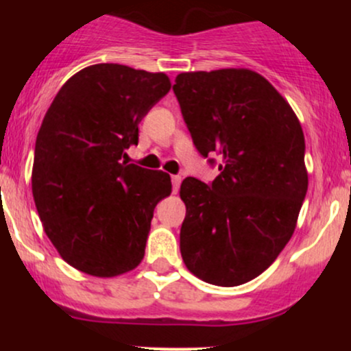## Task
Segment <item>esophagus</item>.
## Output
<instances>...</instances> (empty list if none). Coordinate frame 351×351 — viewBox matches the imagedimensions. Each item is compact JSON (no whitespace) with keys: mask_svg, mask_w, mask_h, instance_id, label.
<instances>
[{"mask_svg":"<svg viewBox=\"0 0 351 351\" xmlns=\"http://www.w3.org/2000/svg\"><path fill=\"white\" fill-rule=\"evenodd\" d=\"M180 183H182V176L180 175H173L171 176V186H173V193L178 192L180 189Z\"/></svg>","mask_w":351,"mask_h":351,"instance_id":"obj_1","label":"esophagus"}]
</instances>
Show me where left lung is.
<instances>
[{"label": "left lung", "mask_w": 351, "mask_h": 351, "mask_svg": "<svg viewBox=\"0 0 351 351\" xmlns=\"http://www.w3.org/2000/svg\"><path fill=\"white\" fill-rule=\"evenodd\" d=\"M173 91L198 153L221 158L214 182L182 183V258L207 284H246L295 229L307 193L302 127L284 97L250 69L182 73Z\"/></svg>", "instance_id": "1"}]
</instances>
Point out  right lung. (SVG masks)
Returning a JSON list of instances; mask_svg holds the SVG:
<instances>
[{
    "instance_id": "obj_1",
    "label": "right lung",
    "mask_w": 351,
    "mask_h": 351,
    "mask_svg": "<svg viewBox=\"0 0 351 351\" xmlns=\"http://www.w3.org/2000/svg\"><path fill=\"white\" fill-rule=\"evenodd\" d=\"M169 88L162 73L95 64L69 77L45 113L32 192L45 234L76 270L115 277L144 258L154 207L171 193V180L123 158Z\"/></svg>"
}]
</instances>
